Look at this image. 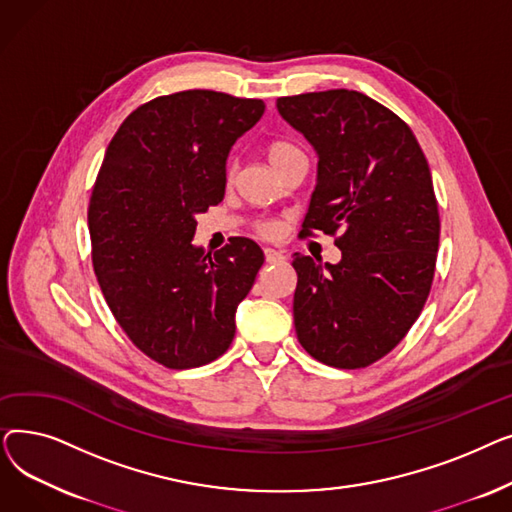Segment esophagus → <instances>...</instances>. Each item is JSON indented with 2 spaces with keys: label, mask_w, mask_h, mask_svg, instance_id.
<instances>
[{
  "label": "esophagus",
  "mask_w": 512,
  "mask_h": 512,
  "mask_svg": "<svg viewBox=\"0 0 512 512\" xmlns=\"http://www.w3.org/2000/svg\"><path fill=\"white\" fill-rule=\"evenodd\" d=\"M265 261L267 263H280L284 261V253L282 251H276V249H265Z\"/></svg>",
  "instance_id": "obj_1"
}]
</instances>
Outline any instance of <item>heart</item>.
<instances>
[{"instance_id": "heart-1", "label": "heart", "mask_w": 512, "mask_h": 512, "mask_svg": "<svg viewBox=\"0 0 512 512\" xmlns=\"http://www.w3.org/2000/svg\"><path fill=\"white\" fill-rule=\"evenodd\" d=\"M292 155H303V151H301L297 145L286 143V141L272 143L270 149H267V157H270L272 166H278L280 161H284V159H288V157H292ZM232 174H234V164L228 166V176H232ZM259 230H261L263 234H274V232H276V224L265 222V224H261Z\"/></svg>"}]
</instances>
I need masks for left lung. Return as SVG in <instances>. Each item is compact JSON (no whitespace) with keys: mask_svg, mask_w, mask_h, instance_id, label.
<instances>
[{"mask_svg":"<svg viewBox=\"0 0 512 512\" xmlns=\"http://www.w3.org/2000/svg\"><path fill=\"white\" fill-rule=\"evenodd\" d=\"M280 116L317 153L301 234H338V263L294 253V328L305 351L340 369L388 355L432 288L440 215L413 130L371 97L334 89L280 97Z\"/></svg>","mask_w":512,"mask_h":512,"instance_id":"left-lung-1","label":"left lung"}]
</instances>
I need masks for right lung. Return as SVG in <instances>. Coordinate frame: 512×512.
<instances>
[{"label":"right lung","mask_w":512,"mask_h":512,"mask_svg":"<svg viewBox=\"0 0 512 512\" xmlns=\"http://www.w3.org/2000/svg\"><path fill=\"white\" fill-rule=\"evenodd\" d=\"M261 99L180 91L137 107L105 151L89 205L93 267L134 346L170 369L222 357L263 251L236 236L205 253L197 215L226 193L232 145L263 116Z\"/></svg>","instance_id":"right-lung-1"}]
</instances>
